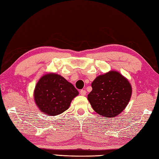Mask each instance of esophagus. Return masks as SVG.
Returning a JSON list of instances; mask_svg holds the SVG:
<instances>
[{
    "label": "esophagus",
    "mask_w": 159,
    "mask_h": 159,
    "mask_svg": "<svg viewBox=\"0 0 159 159\" xmlns=\"http://www.w3.org/2000/svg\"><path fill=\"white\" fill-rule=\"evenodd\" d=\"M80 95H83V96H84V95H86V90H80Z\"/></svg>",
    "instance_id": "esophagus-1"
}]
</instances>
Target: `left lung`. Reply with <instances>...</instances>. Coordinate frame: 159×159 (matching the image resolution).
<instances>
[{
    "instance_id": "left-lung-1",
    "label": "left lung",
    "mask_w": 159,
    "mask_h": 159,
    "mask_svg": "<svg viewBox=\"0 0 159 159\" xmlns=\"http://www.w3.org/2000/svg\"><path fill=\"white\" fill-rule=\"evenodd\" d=\"M88 95L90 105L103 117H114L128 105L132 87L127 79L116 71L99 75L93 81Z\"/></svg>"
}]
</instances>
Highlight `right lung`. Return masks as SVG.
<instances>
[{
	"label": "right lung",
	"instance_id": "right-lung-1",
	"mask_svg": "<svg viewBox=\"0 0 159 159\" xmlns=\"http://www.w3.org/2000/svg\"><path fill=\"white\" fill-rule=\"evenodd\" d=\"M78 94L73 84L63 77L50 73L38 81L34 90V99L42 112L55 116L66 111Z\"/></svg>",
	"mask_w": 159,
	"mask_h": 159
}]
</instances>
